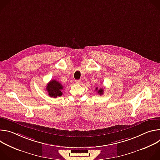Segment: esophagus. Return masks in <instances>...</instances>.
<instances>
[{"mask_svg": "<svg viewBox=\"0 0 160 160\" xmlns=\"http://www.w3.org/2000/svg\"><path fill=\"white\" fill-rule=\"evenodd\" d=\"M75 83H76V84H80V83H81V80H75Z\"/></svg>", "mask_w": 160, "mask_h": 160, "instance_id": "obj_1", "label": "esophagus"}]
</instances>
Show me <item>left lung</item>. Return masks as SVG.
Returning a JSON list of instances; mask_svg holds the SVG:
<instances>
[{
    "label": "left lung",
    "instance_id": "8db88e82",
    "mask_svg": "<svg viewBox=\"0 0 160 160\" xmlns=\"http://www.w3.org/2000/svg\"><path fill=\"white\" fill-rule=\"evenodd\" d=\"M96 90H97L98 94H99V95H102V94H103V92H104V90H103V88H99V89L98 90V87H96Z\"/></svg>",
    "mask_w": 160,
    "mask_h": 160
}]
</instances>
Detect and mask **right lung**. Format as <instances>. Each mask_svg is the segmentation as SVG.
<instances>
[{
  "label": "right lung",
  "mask_w": 160,
  "mask_h": 160,
  "mask_svg": "<svg viewBox=\"0 0 160 160\" xmlns=\"http://www.w3.org/2000/svg\"><path fill=\"white\" fill-rule=\"evenodd\" d=\"M63 89L62 85L56 80H52L46 87V90L48 92L49 96L51 98H56L62 96L61 90Z\"/></svg>",
  "instance_id": "add662e5"
}]
</instances>
